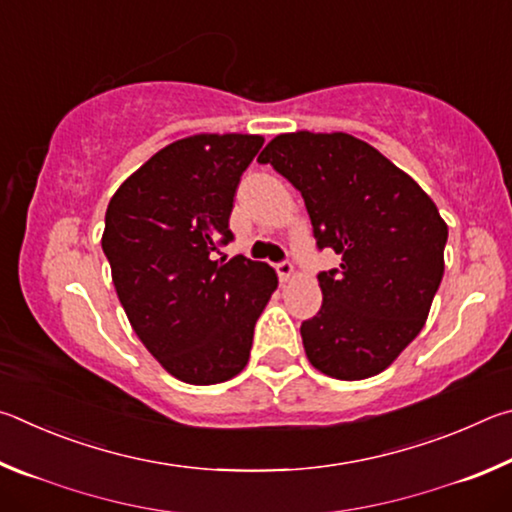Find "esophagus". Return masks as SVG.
<instances>
[{"label": "esophagus", "instance_id": "obj_1", "mask_svg": "<svg viewBox=\"0 0 512 512\" xmlns=\"http://www.w3.org/2000/svg\"><path fill=\"white\" fill-rule=\"evenodd\" d=\"M275 268H277V275H280L282 282H289L296 277V266H293L291 262H280Z\"/></svg>", "mask_w": 512, "mask_h": 512}]
</instances>
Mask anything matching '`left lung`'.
Returning <instances> with one entry per match:
<instances>
[{
  "mask_svg": "<svg viewBox=\"0 0 512 512\" xmlns=\"http://www.w3.org/2000/svg\"><path fill=\"white\" fill-rule=\"evenodd\" d=\"M305 198L318 248L341 255L320 273L323 307L302 323L311 366L357 381L379 375L424 327L445 273L447 223L427 192L348 133H282L259 153Z\"/></svg>",
  "mask_w": 512,
  "mask_h": 512,
  "instance_id": "obj_1",
  "label": "left lung"
}]
</instances>
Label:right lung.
<instances>
[{
  "mask_svg": "<svg viewBox=\"0 0 512 512\" xmlns=\"http://www.w3.org/2000/svg\"><path fill=\"white\" fill-rule=\"evenodd\" d=\"M262 135L198 133L151 155L110 198L101 246L131 327L160 366L210 386L246 368L259 314L277 289L264 262L212 259L232 239L241 173Z\"/></svg>",
  "mask_w": 512,
  "mask_h": 512,
  "instance_id": "obj_1",
  "label": "right lung"
}]
</instances>
